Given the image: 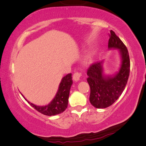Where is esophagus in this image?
Returning a JSON list of instances; mask_svg holds the SVG:
<instances>
[{"mask_svg":"<svg viewBox=\"0 0 146 146\" xmlns=\"http://www.w3.org/2000/svg\"><path fill=\"white\" fill-rule=\"evenodd\" d=\"M82 76V74L78 72H76L73 75V79L75 81H78L80 80V78Z\"/></svg>","mask_w":146,"mask_h":146,"instance_id":"34e87169","label":"esophagus"}]
</instances>
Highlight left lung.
Listing matches in <instances>:
<instances>
[{"mask_svg": "<svg viewBox=\"0 0 146 146\" xmlns=\"http://www.w3.org/2000/svg\"><path fill=\"white\" fill-rule=\"evenodd\" d=\"M108 48H119L122 57V64L119 72L113 77L102 75L100 62L92 64L87 70V82L90 86V101L96 108H105L118 99L129 79L130 61L127 47L113 30L110 31Z\"/></svg>", "mask_w": 146, "mask_h": 146, "instance_id": "1", "label": "left lung"}]
</instances>
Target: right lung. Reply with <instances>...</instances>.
I'll return each instance as SVG.
<instances>
[{
  "instance_id": "1",
  "label": "right lung",
  "mask_w": 146,
  "mask_h": 146,
  "mask_svg": "<svg viewBox=\"0 0 146 146\" xmlns=\"http://www.w3.org/2000/svg\"><path fill=\"white\" fill-rule=\"evenodd\" d=\"M72 74H68L64 76L61 80L58 91L51 102L46 106H36L32 103H30L28 100L23 98L27 101V102L33 107L35 110L39 113L47 116H54L56 114L63 113L68 107V99L69 96V92L71 85L72 84Z\"/></svg>"
}]
</instances>
